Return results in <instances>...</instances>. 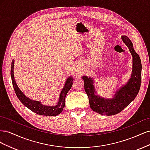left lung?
<instances>
[{
    "label": "left lung",
    "mask_w": 150,
    "mask_h": 150,
    "mask_svg": "<svg viewBox=\"0 0 150 150\" xmlns=\"http://www.w3.org/2000/svg\"><path fill=\"white\" fill-rule=\"evenodd\" d=\"M122 40L128 47L133 56V72L131 78L124 87L116 91L115 97L111 99L101 98L95 94V90L91 78L83 76L84 90L87 94L91 108L101 115L111 116L122 111L132 102L139 91L142 83V62L138 54L135 52L131 40L123 35Z\"/></svg>",
    "instance_id": "1"
}]
</instances>
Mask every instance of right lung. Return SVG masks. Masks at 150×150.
Returning <instances> with one entry per match:
<instances>
[{
  "instance_id": "add662e5",
  "label": "right lung",
  "mask_w": 150,
  "mask_h": 150,
  "mask_svg": "<svg viewBox=\"0 0 150 150\" xmlns=\"http://www.w3.org/2000/svg\"><path fill=\"white\" fill-rule=\"evenodd\" d=\"M13 64H14V61H12L11 70L12 82L13 89H14L15 91V93L17 95V98H19V99L21 101V102L25 106L28 108L32 111H33L35 113H36V114L39 115L54 116L60 114V112H62V111L63 110V108L65 106V98L67 93L72 87L73 79L72 78H69L67 79L64 87L62 89L61 93L59 99V102L56 106H44L40 102L33 101L27 98L25 95L22 93V92L19 89V88H18L14 79V76H13Z\"/></svg>"
}]
</instances>
